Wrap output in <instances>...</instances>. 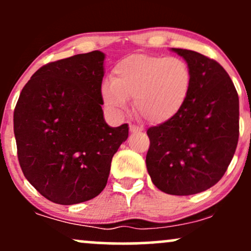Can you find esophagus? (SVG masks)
Returning <instances> with one entry per match:
<instances>
[{"label":"esophagus","mask_w":251,"mask_h":251,"mask_svg":"<svg viewBox=\"0 0 251 251\" xmlns=\"http://www.w3.org/2000/svg\"><path fill=\"white\" fill-rule=\"evenodd\" d=\"M142 127H139V126L134 125V124H129V131L133 132V133H135V132H140L142 131Z\"/></svg>","instance_id":"34e87169"}]
</instances>
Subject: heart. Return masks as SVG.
<instances>
[{
	"instance_id": "b5f03b06",
	"label": "heart",
	"mask_w": 251,
	"mask_h": 251,
	"mask_svg": "<svg viewBox=\"0 0 251 251\" xmlns=\"http://www.w3.org/2000/svg\"><path fill=\"white\" fill-rule=\"evenodd\" d=\"M192 85L189 65L180 57L133 54L120 60L113 79L102 83L103 101L116 112L126 109L134 98V109L151 124L169 122L185 105Z\"/></svg>"
}]
</instances>
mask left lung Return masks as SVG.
Returning <instances> with one entry per match:
<instances>
[{
	"label": "left lung",
	"instance_id": "left-lung-1",
	"mask_svg": "<svg viewBox=\"0 0 251 251\" xmlns=\"http://www.w3.org/2000/svg\"><path fill=\"white\" fill-rule=\"evenodd\" d=\"M172 50L188 62L192 85L177 116L148 129L146 168L163 192L189 196L210 189L226 174L240 135V101L216 60L194 50Z\"/></svg>",
	"mask_w": 251,
	"mask_h": 251
}]
</instances>
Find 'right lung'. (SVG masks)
Here are the masks:
<instances>
[{"label": "right lung", "instance_id": "right-lung-1", "mask_svg": "<svg viewBox=\"0 0 251 251\" xmlns=\"http://www.w3.org/2000/svg\"><path fill=\"white\" fill-rule=\"evenodd\" d=\"M105 55L99 50L48 62L25 83L14 109L17 158L43 197L72 205L97 197L128 125L103 120Z\"/></svg>", "mask_w": 251, "mask_h": 251}]
</instances>
